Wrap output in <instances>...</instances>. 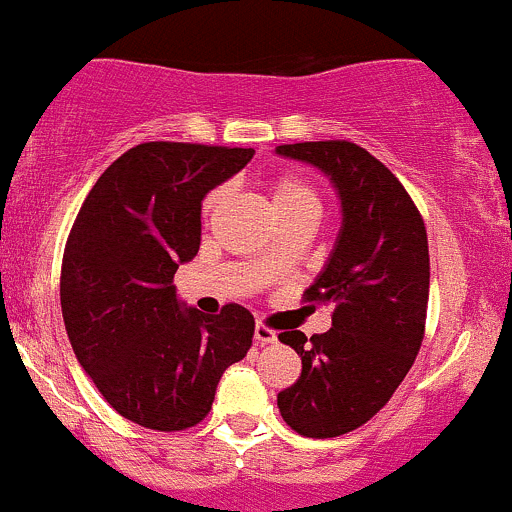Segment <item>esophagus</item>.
Here are the masks:
<instances>
[{
	"mask_svg": "<svg viewBox=\"0 0 512 512\" xmlns=\"http://www.w3.org/2000/svg\"><path fill=\"white\" fill-rule=\"evenodd\" d=\"M254 340H256V345H271V342H276V333H273L271 328H266L263 323H256Z\"/></svg>",
	"mask_w": 512,
	"mask_h": 512,
	"instance_id": "34e87169",
	"label": "esophagus"
}]
</instances>
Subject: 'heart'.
I'll return each mask as SVG.
<instances>
[{"label": "heart", "instance_id": "heart-1", "mask_svg": "<svg viewBox=\"0 0 512 512\" xmlns=\"http://www.w3.org/2000/svg\"><path fill=\"white\" fill-rule=\"evenodd\" d=\"M224 192L214 189L204 199V217H212L219 209ZM268 202H271L273 214L278 224L281 221H308L315 224L320 214V192L313 182L298 172H281L268 182ZM263 266H271V256L263 258Z\"/></svg>", "mask_w": 512, "mask_h": 512}]
</instances>
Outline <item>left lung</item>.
I'll use <instances>...</instances> for the list:
<instances>
[{
	"label": "left lung",
	"instance_id": "8db88e82",
	"mask_svg": "<svg viewBox=\"0 0 512 512\" xmlns=\"http://www.w3.org/2000/svg\"><path fill=\"white\" fill-rule=\"evenodd\" d=\"M276 152L325 172L342 204L333 254L305 291L308 303L333 305V328L310 340L300 330L278 335L303 362L278 394V412L300 436L333 439L370 421L412 370L429 303V241L407 189L365 147L320 140Z\"/></svg>",
	"mask_w": 512,
	"mask_h": 512
}]
</instances>
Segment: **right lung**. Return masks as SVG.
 Here are the masks:
<instances>
[{"mask_svg":"<svg viewBox=\"0 0 512 512\" xmlns=\"http://www.w3.org/2000/svg\"><path fill=\"white\" fill-rule=\"evenodd\" d=\"M251 157V147L142 142L98 177L73 221L61 263L68 340L105 402L145 429L197 426L251 347L244 305L204 315L172 286L199 251L202 199Z\"/></svg>","mask_w":512,"mask_h":512,"instance_id":"right-lung-1","label":"right lung"}]
</instances>
